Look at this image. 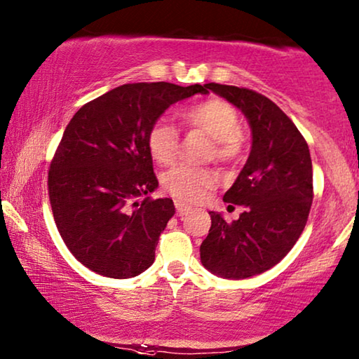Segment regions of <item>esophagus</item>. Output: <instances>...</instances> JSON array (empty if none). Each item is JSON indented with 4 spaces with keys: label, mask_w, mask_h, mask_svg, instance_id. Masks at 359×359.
Returning a JSON list of instances; mask_svg holds the SVG:
<instances>
[{
    "label": "esophagus",
    "mask_w": 359,
    "mask_h": 359,
    "mask_svg": "<svg viewBox=\"0 0 359 359\" xmlns=\"http://www.w3.org/2000/svg\"><path fill=\"white\" fill-rule=\"evenodd\" d=\"M175 207H176V214H178V217H183V215L186 214V212L189 210V207L184 205L183 202H180V201L175 202Z\"/></svg>",
    "instance_id": "34e87169"
}]
</instances>
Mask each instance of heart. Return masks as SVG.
Here are the masks:
<instances>
[{
  "instance_id": "1",
  "label": "heart",
  "mask_w": 359,
  "mask_h": 359,
  "mask_svg": "<svg viewBox=\"0 0 359 359\" xmlns=\"http://www.w3.org/2000/svg\"><path fill=\"white\" fill-rule=\"evenodd\" d=\"M180 118L191 129H197L212 139L209 157L220 163H235L244 152V136L236 108L222 98H205L183 108ZM147 147L158 163H170L180 147V134L167 119H157L147 133ZM217 173L210 168L175 165L162 176L163 189L180 202L196 204L207 191L215 188Z\"/></svg>"
}]
</instances>
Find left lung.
Returning a JSON list of instances; mask_svg holds the SVG:
<instances>
[{
	"label": "left lung",
	"instance_id": "obj_1",
	"mask_svg": "<svg viewBox=\"0 0 359 359\" xmlns=\"http://www.w3.org/2000/svg\"><path fill=\"white\" fill-rule=\"evenodd\" d=\"M205 89L244 113L252 147L223 196L244 212L231 223L209 212L212 226L201 244V261L223 278H248L282 261L304 230L314 197L309 147L292 119L262 93L215 82Z\"/></svg>",
	"mask_w": 359,
	"mask_h": 359
}]
</instances>
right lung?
Masks as SVG:
<instances>
[{"instance_id":"right-lung-1","label":"right lung","mask_w":359,"mask_h":359,"mask_svg":"<svg viewBox=\"0 0 359 359\" xmlns=\"http://www.w3.org/2000/svg\"><path fill=\"white\" fill-rule=\"evenodd\" d=\"M194 93H207L205 86L124 84L81 107L66 126L48 196L61 238L87 269L129 278L154 264L175 205L143 196L158 186L147 133L170 105Z\"/></svg>"}]
</instances>
